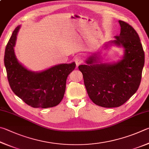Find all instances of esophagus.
<instances>
[{
  "label": "esophagus",
  "instance_id": "1",
  "mask_svg": "<svg viewBox=\"0 0 149 149\" xmlns=\"http://www.w3.org/2000/svg\"><path fill=\"white\" fill-rule=\"evenodd\" d=\"M75 63H76L77 66H79V65L82 64L84 63V59L81 56H77L75 57Z\"/></svg>",
  "mask_w": 149,
  "mask_h": 149
}]
</instances>
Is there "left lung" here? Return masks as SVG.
<instances>
[{
    "mask_svg": "<svg viewBox=\"0 0 149 149\" xmlns=\"http://www.w3.org/2000/svg\"><path fill=\"white\" fill-rule=\"evenodd\" d=\"M119 23L120 34L112 42L125 48L123 59L113 64H96L94 55L86 61L88 65L79 66L90 100L105 108L122 105L137 92L145 63L144 50L136 31L123 21L119 20Z\"/></svg>",
    "mask_w": 149,
    "mask_h": 149,
    "instance_id": "8db88e82",
    "label": "left lung"
}]
</instances>
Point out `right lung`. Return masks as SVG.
Segmentation results:
<instances>
[{
  "instance_id": "add662e5",
  "label": "right lung",
  "mask_w": 149,
  "mask_h": 149,
  "mask_svg": "<svg viewBox=\"0 0 149 149\" xmlns=\"http://www.w3.org/2000/svg\"><path fill=\"white\" fill-rule=\"evenodd\" d=\"M19 28L18 26L13 31L5 49L4 61L10 86L15 95L32 107H53L63 98L67 77L76 64L57 65L40 72L28 70L17 61L14 51Z\"/></svg>"
}]
</instances>
